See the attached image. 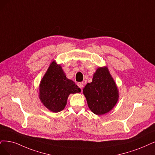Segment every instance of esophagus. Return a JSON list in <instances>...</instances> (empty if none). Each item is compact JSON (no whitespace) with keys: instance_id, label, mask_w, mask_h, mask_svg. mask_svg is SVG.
I'll return each instance as SVG.
<instances>
[{"instance_id":"esophagus-1","label":"esophagus","mask_w":155,"mask_h":155,"mask_svg":"<svg viewBox=\"0 0 155 155\" xmlns=\"http://www.w3.org/2000/svg\"><path fill=\"white\" fill-rule=\"evenodd\" d=\"M77 85H78V86L80 88H81V89H82V88L84 87V84L83 82H78V83L77 84Z\"/></svg>"}]
</instances>
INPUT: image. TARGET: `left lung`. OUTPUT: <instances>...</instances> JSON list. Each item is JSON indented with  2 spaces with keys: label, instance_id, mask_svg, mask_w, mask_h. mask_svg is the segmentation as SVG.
<instances>
[{
  "label": "left lung",
  "instance_id": "1",
  "mask_svg": "<svg viewBox=\"0 0 155 155\" xmlns=\"http://www.w3.org/2000/svg\"><path fill=\"white\" fill-rule=\"evenodd\" d=\"M90 110L96 115L109 112L118 100L115 82L107 68H99L94 74L93 82L83 89Z\"/></svg>",
  "mask_w": 155,
  "mask_h": 155
}]
</instances>
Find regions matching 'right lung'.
I'll return each instance as SVG.
<instances>
[{
  "label": "right lung",
  "mask_w": 155,
  "mask_h": 155,
  "mask_svg": "<svg viewBox=\"0 0 155 155\" xmlns=\"http://www.w3.org/2000/svg\"><path fill=\"white\" fill-rule=\"evenodd\" d=\"M81 92L73 81L66 78L60 65L51 63L39 85V98L48 109L59 112L64 109L68 96Z\"/></svg>",
  "instance_id": "obj_1"
}]
</instances>
